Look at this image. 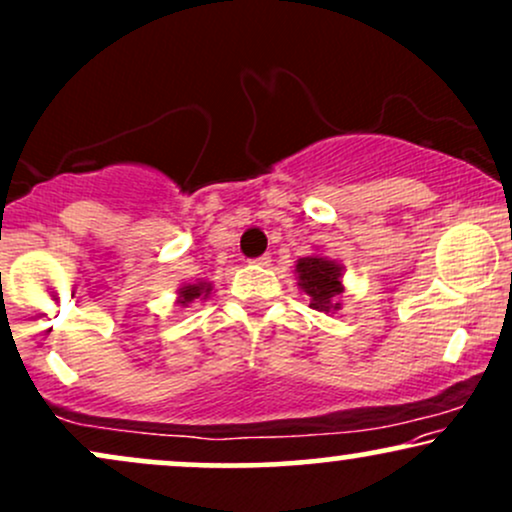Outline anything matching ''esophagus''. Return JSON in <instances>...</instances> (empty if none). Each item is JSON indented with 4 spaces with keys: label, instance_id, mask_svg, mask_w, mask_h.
Here are the masks:
<instances>
[{
    "label": "esophagus",
    "instance_id": "1",
    "mask_svg": "<svg viewBox=\"0 0 512 512\" xmlns=\"http://www.w3.org/2000/svg\"><path fill=\"white\" fill-rule=\"evenodd\" d=\"M269 262H272V257H269V255L255 257V260H252V264H255V267H269Z\"/></svg>",
    "mask_w": 512,
    "mask_h": 512
}]
</instances>
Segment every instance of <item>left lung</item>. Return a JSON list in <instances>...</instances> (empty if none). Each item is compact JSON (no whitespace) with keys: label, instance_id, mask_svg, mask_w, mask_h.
I'll return each instance as SVG.
<instances>
[{"label":"left lung","instance_id":"8db88e82","mask_svg":"<svg viewBox=\"0 0 512 512\" xmlns=\"http://www.w3.org/2000/svg\"><path fill=\"white\" fill-rule=\"evenodd\" d=\"M298 281V289L308 293L310 308L317 313L334 315L342 310V293H344V267L337 260H330L325 255H308L301 257L293 269Z\"/></svg>","mask_w":512,"mask_h":512}]
</instances>
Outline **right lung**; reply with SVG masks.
I'll use <instances>...</instances> for the list:
<instances>
[{
	"mask_svg": "<svg viewBox=\"0 0 512 512\" xmlns=\"http://www.w3.org/2000/svg\"><path fill=\"white\" fill-rule=\"evenodd\" d=\"M211 291H214V286L209 284V281H195V284H182L178 289V303L180 308H187L192 301H197V298H202V301H207L211 296Z\"/></svg>",
	"mask_w": 512,
	"mask_h": 512,
	"instance_id": "obj_1",
	"label": "right lung"
}]
</instances>
